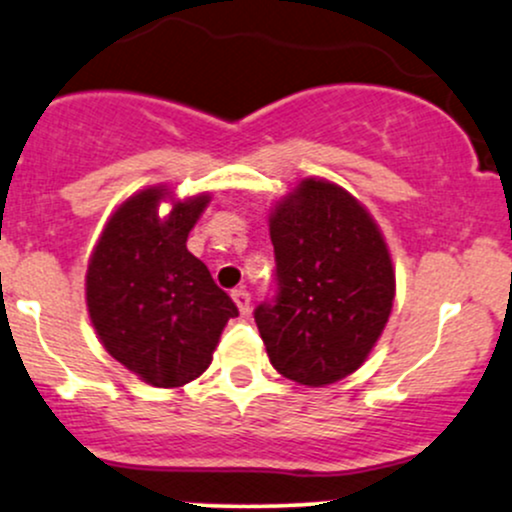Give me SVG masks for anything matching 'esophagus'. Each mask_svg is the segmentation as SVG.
I'll list each match as a JSON object with an SVG mask.
<instances>
[{
	"label": "esophagus",
	"instance_id": "34e87169",
	"mask_svg": "<svg viewBox=\"0 0 512 512\" xmlns=\"http://www.w3.org/2000/svg\"><path fill=\"white\" fill-rule=\"evenodd\" d=\"M232 300L236 302V307H239L241 315H246V312H249V307H251L249 290H246V288H236L234 293H232Z\"/></svg>",
	"mask_w": 512,
	"mask_h": 512
}]
</instances>
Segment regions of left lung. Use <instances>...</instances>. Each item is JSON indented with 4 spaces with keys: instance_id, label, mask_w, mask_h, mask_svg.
Here are the masks:
<instances>
[{
    "instance_id": "8db88e82",
    "label": "left lung",
    "mask_w": 512,
    "mask_h": 512,
    "mask_svg": "<svg viewBox=\"0 0 512 512\" xmlns=\"http://www.w3.org/2000/svg\"><path fill=\"white\" fill-rule=\"evenodd\" d=\"M278 295L254 317L273 368L322 388L354 373L386 327L395 271L368 210L339 185L305 178L268 217Z\"/></svg>"
}]
</instances>
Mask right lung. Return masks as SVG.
Returning a JSON list of instances; mask_svg holds the SVG:
<instances>
[{"mask_svg":"<svg viewBox=\"0 0 512 512\" xmlns=\"http://www.w3.org/2000/svg\"><path fill=\"white\" fill-rule=\"evenodd\" d=\"M166 197V188H146L117 207L90 256L85 298L119 364L156 388H180L207 371L239 310L185 246L210 195L175 200L158 217Z\"/></svg>","mask_w":512,"mask_h":512,"instance_id":"add662e5","label":"right lung"}]
</instances>
